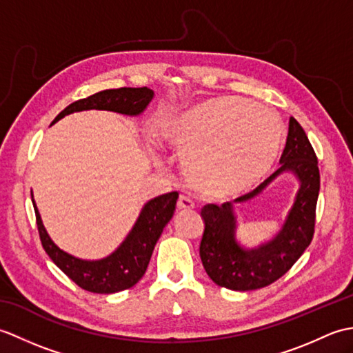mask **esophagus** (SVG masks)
Instances as JSON below:
<instances>
[{
  "mask_svg": "<svg viewBox=\"0 0 353 353\" xmlns=\"http://www.w3.org/2000/svg\"><path fill=\"white\" fill-rule=\"evenodd\" d=\"M192 208H194L192 200H190L188 197H185V196L179 197V200H177V209H179V211H190V209H192Z\"/></svg>",
  "mask_w": 353,
  "mask_h": 353,
  "instance_id": "1",
  "label": "esophagus"
}]
</instances>
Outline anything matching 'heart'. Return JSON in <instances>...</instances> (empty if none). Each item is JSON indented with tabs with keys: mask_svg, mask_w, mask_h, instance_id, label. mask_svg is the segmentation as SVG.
<instances>
[{
	"mask_svg": "<svg viewBox=\"0 0 353 353\" xmlns=\"http://www.w3.org/2000/svg\"><path fill=\"white\" fill-rule=\"evenodd\" d=\"M159 139L182 156L191 188L208 197H230L252 188L273 168L283 125L262 104L214 97L165 118Z\"/></svg>",
	"mask_w": 353,
	"mask_h": 353,
	"instance_id": "heart-1",
	"label": "heart"
}]
</instances>
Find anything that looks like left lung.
Here are the masks:
<instances>
[{"label": "left lung", "mask_w": 353, "mask_h": 353, "mask_svg": "<svg viewBox=\"0 0 353 353\" xmlns=\"http://www.w3.org/2000/svg\"><path fill=\"white\" fill-rule=\"evenodd\" d=\"M279 162L281 167L256 190L234 201L220 206L209 203L201 209L205 230L200 243V258L208 276L220 287L234 291L264 288L287 273L312 241L320 172L311 142L292 117ZM288 170L296 176L301 186L280 234L272 242L254 250L239 246L234 238L233 205L254 198L277 175Z\"/></svg>", "instance_id": "1"}]
</instances>
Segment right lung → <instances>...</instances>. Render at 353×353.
<instances>
[{"instance_id": "right-lung-1", "label": "right lung", "mask_w": 353, "mask_h": 353, "mask_svg": "<svg viewBox=\"0 0 353 353\" xmlns=\"http://www.w3.org/2000/svg\"><path fill=\"white\" fill-rule=\"evenodd\" d=\"M153 95L154 92L152 89L145 86L106 89V91L97 92L88 99L71 103L51 124L57 123L65 115L89 109L110 110L117 114L137 117L141 112H144ZM177 199L179 194L172 191L147 201L130 234L114 253L99 261H86L72 256L52 243L43 228L32 192L37 230H39L43 250L72 282H76L80 288L97 292V294H112V292L132 288L134 283L139 282L148 267L157 239L176 211Z\"/></svg>"}]
</instances>
